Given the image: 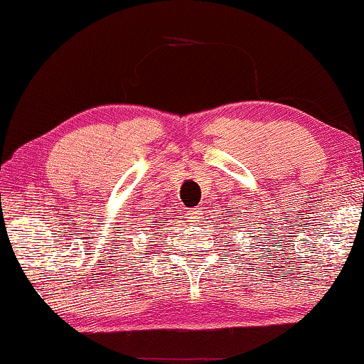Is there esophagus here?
I'll list each match as a JSON object with an SVG mask.
<instances>
[{"mask_svg":"<svg viewBox=\"0 0 364 364\" xmlns=\"http://www.w3.org/2000/svg\"><path fill=\"white\" fill-rule=\"evenodd\" d=\"M193 218V222H199L200 218H203V209H199V207H194V209L191 210V213H189Z\"/></svg>","mask_w":364,"mask_h":364,"instance_id":"obj_1","label":"esophagus"}]
</instances>
